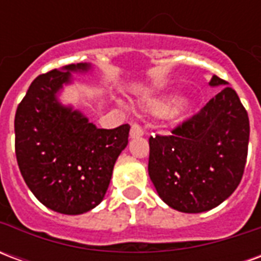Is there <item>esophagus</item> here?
Listing matches in <instances>:
<instances>
[{
	"label": "esophagus",
	"mask_w": 261,
	"mask_h": 261,
	"mask_svg": "<svg viewBox=\"0 0 261 261\" xmlns=\"http://www.w3.org/2000/svg\"><path fill=\"white\" fill-rule=\"evenodd\" d=\"M144 136V128H142L141 125L137 124H131V130H130V137L131 138H137V137H141Z\"/></svg>",
	"instance_id": "esophagus-1"
}]
</instances>
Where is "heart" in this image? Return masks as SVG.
I'll list each match as a JSON object with an SVG mask.
<instances>
[{"label":"heart","instance_id":"b5f03b06","mask_svg":"<svg viewBox=\"0 0 261 261\" xmlns=\"http://www.w3.org/2000/svg\"><path fill=\"white\" fill-rule=\"evenodd\" d=\"M176 103V97L175 96H168L164 97V99H161L158 102L153 105L152 110L155 113L158 114H166L168 112H170V109L173 108V105ZM187 110V103H180V106L176 109V113L180 114L185 113Z\"/></svg>","mask_w":261,"mask_h":261}]
</instances>
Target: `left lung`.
<instances>
[{"mask_svg":"<svg viewBox=\"0 0 261 261\" xmlns=\"http://www.w3.org/2000/svg\"><path fill=\"white\" fill-rule=\"evenodd\" d=\"M226 84L217 75L210 81L211 86ZM249 133L246 109L225 86L170 136L151 137L148 173L159 197L181 213L219 205L241 183Z\"/></svg>","mask_w":261,"mask_h":261,"instance_id":"obj_1","label":"left lung"}]
</instances>
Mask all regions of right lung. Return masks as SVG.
Segmentation results:
<instances>
[{
	"instance_id": "right-lung-1",
	"label": "right lung",
	"mask_w": 261,
	"mask_h": 261,
	"mask_svg": "<svg viewBox=\"0 0 261 261\" xmlns=\"http://www.w3.org/2000/svg\"><path fill=\"white\" fill-rule=\"evenodd\" d=\"M88 68L69 64L39 75L15 114V153L26 185L46 207L68 215L102 201L116 159L128 144V124L97 128L56 99L71 71Z\"/></svg>"
}]
</instances>
